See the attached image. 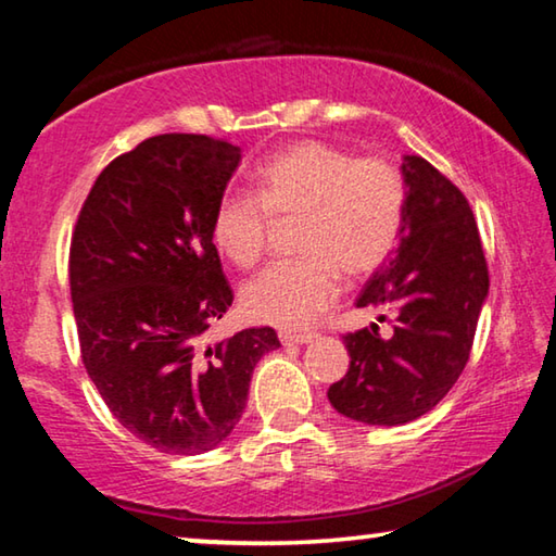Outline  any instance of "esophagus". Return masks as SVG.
Returning <instances> with one entry per match:
<instances>
[{"label": "esophagus", "instance_id": "obj_1", "mask_svg": "<svg viewBox=\"0 0 556 556\" xmlns=\"http://www.w3.org/2000/svg\"><path fill=\"white\" fill-rule=\"evenodd\" d=\"M314 333H291V331H281L279 333V341L285 345H306L314 341Z\"/></svg>", "mask_w": 556, "mask_h": 556}]
</instances>
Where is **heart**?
Listing matches in <instances>:
<instances>
[{"mask_svg": "<svg viewBox=\"0 0 556 556\" xmlns=\"http://www.w3.org/2000/svg\"><path fill=\"white\" fill-rule=\"evenodd\" d=\"M260 195L225 193L211 238L232 265L265 255L271 218H299L296 252L248 281L242 308L252 321L306 328L338 296V275L363 279L388 260L404 220V184L382 159H355L343 147L304 139L260 168Z\"/></svg>", "mask_w": 556, "mask_h": 556, "instance_id": "heart-1", "label": "heart"}]
</instances>
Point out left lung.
Segmentation results:
<instances>
[{
  "mask_svg": "<svg viewBox=\"0 0 556 556\" xmlns=\"http://www.w3.org/2000/svg\"><path fill=\"white\" fill-rule=\"evenodd\" d=\"M404 220L392 257L355 306L390 308L392 336L378 326L348 333L351 365L328 388L343 417L400 427L434 409L468 363L488 299V267L464 193L417 154L402 156Z\"/></svg>",
  "mask_w": 556,
  "mask_h": 556,
  "instance_id": "obj_1",
  "label": "left lung"
}]
</instances>
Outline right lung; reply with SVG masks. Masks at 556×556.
I'll use <instances>...</instances> for the list:
<instances>
[{
    "instance_id": "obj_1",
    "label": "right lung",
    "mask_w": 556,
    "mask_h": 556,
    "mask_svg": "<svg viewBox=\"0 0 556 556\" xmlns=\"http://www.w3.org/2000/svg\"><path fill=\"white\" fill-rule=\"evenodd\" d=\"M240 159L205 135L147 139L98 176L73 232L83 363L119 425L164 454L223 444L279 348L269 326L205 343L232 304L211 220Z\"/></svg>"
}]
</instances>
